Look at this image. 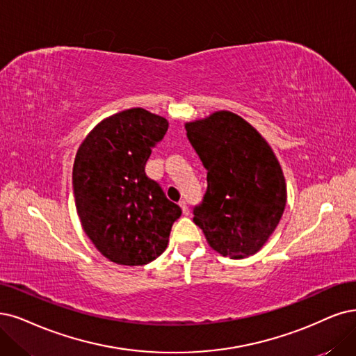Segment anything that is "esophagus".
Segmentation results:
<instances>
[{
  "instance_id": "34e87169",
  "label": "esophagus",
  "mask_w": 356,
  "mask_h": 356,
  "mask_svg": "<svg viewBox=\"0 0 356 356\" xmlns=\"http://www.w3.org/2000/svg\"><path fill=\"white\" fill-rule=\"evenodd\" d=\"M179 205H180V208H181L183 214L188 216V214H189V208H188V204H186V201H180V202H179Z\"/></svg>"
}]
</instances>
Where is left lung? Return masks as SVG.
<instances>
[{"instance_id": "1", "label": "left lung", "mask_w": 356, "mask_h": 356, "mask_svg": "<svg viewBox=\"0 0 356 356\" xmlns=\"http://www.w3.org/2000/svg\"><path fill=\"white\" fill-rule=\"evenodd\" d=\"M207 168L204 202L193 222L216 252L232 259L257 254L279 226L287 191L268 142L238 114L220 110L185 123Z\"/></svg>"}]
</instances>
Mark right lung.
I'll list each match as a JSON object with an SVG mask.
<instances>
[{"instance_id": "right-lung-1", "label": "right lung", "mask_w": 356, "mask_h": 356, "mask_svg": "<svg viewBox=\"0 0 356 356\" xmlns=\"http://www.w3.org/2000/svg\"><path fill=\"white\" fill-rule=\"evenodd\" d=\"M168 129L164 117L130 108L104 118L73 164L76 211L98 251L115 264L143 266L168 245L181 209L145 173L151 148Z\"/></svg>"}]
</instances>
